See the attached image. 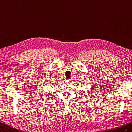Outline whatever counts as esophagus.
Here are the masks:
<instances>
[{
  "instance_id": "obj_1",
  "label": "esophagus",
  "mask_w": 132,
  "mask_h": 132,
  "mask_svg": "<svg viewBox=\"0 0 132 132\" xmlns=\"http://www.w3.org/2000/svg\"><path fill=\"white\" fill-rule=\"evenodd\" d=\"M71 80H70V79H67V80L65 81V82H67V83H69V82H71Z\"/></svg>"
}]
</instances>
